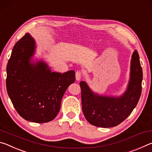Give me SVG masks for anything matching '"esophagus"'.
Returning <instances> with one entry per match:
<instances>
[{
  "mask_svg": "<svg viewBox=\"0 0 152 152\" xmlns=\"http://www.w3.org/2000/svg\"><path fill=\"white\" fill-rule=\"evenodd\" d=\"M81 77H82V73H81V72L77 71L76 73H75V78H76V80H77V81L80 80V79H81Z\"/></svg>",
  "mask_w": 152,
  "mask_h": 152,
  "instance_id": "1",
  "label": "esophagus"
}]
</instances>
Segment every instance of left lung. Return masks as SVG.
Masks as SVG:
<instances>
[{"mask_svg": "<svg viewBox=\"0 0 152 152\" xmlns=\"http://www.w3.org/2000/svg\"><path fill=\"white\" fill-rule=\"evenodd\" d=\"M143 71L137 51L131 59V79L128 89L120 98L96 95L86 82L81 81L82 110L89 123L99 127L117 126L130 115L141 94Z\"/></svg>", "mask_w": 152, "mask_h": 152, "instance_id": "obj_1", "label": "left lung"}]
</instances>
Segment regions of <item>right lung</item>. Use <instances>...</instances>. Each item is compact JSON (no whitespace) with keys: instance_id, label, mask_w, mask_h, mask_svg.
Wrapping results in <instances>:
<instances>
[{"instance_id":"right-lung-1","label":"right lung","mask_w":152,"mask_h":152,"mask_svg":"<svg viewBox=\"0 0 152 152\" xmlns=\"http://www.w3.org/2000/svg\"><path fill=\"white\" fill-rule=\"evenodd\" d=\"M35 42L28 33L17 42L7 66V90L22 118L37 123L53 121L67 88L75 81L74 71L51 72L46 64L30 63Z\"/></svg>"}]
</instances>
